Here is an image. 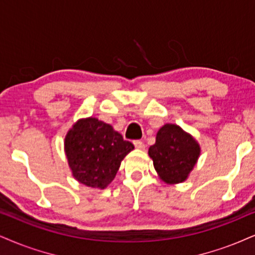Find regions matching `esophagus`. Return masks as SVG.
Here are the masks:
<instances>
[{
	"label": "esophagus",
	"mask_w": 255,
	"mask_h": 255,
	"mask_svg": "<svg viewBox=\"0 0 255 255\" xmlns=\"http://www.w3.org/2000/svg\"><path fill=\"white\" fill-rule=\"evenodd\" d=\"M133 144H134V146L139 150H143L144 147H145V145H144V143L142 142V140H134Z\"/></svg>",
	"instance_id": "1"
}]
</instances>
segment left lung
I'll return each mask as SVG.
<instances>
[{
	"label": "left lung",
	"instance_id": "left-lung-1",
	"mask_svg": "<svg viewBox=\"0 0 255 255\" xmlns=\"http://www.w3.org/2000/svg\"><path fill=\"white\" fill-rule=\"evenodd\" d=\"M200 152L196 139L176 124L163 125L156 134V143L149 147L157 174L168 184L187 180Z\"/></svg>",
	"mask_w": 255,
	"mask_h": 255
}]
</instances>
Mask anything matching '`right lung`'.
Returning a JSON list of instances; mask_svg holds the SVG:
<instances>
[{
	"mask_svg": "<svg viewBox=\"0 0 255 255\" xmlns=\"http://www.w3.org/2000/svg\"><path fill=\"white\" fill-rule=\"evenodd\" d=\"M134 149L110 124L79 119L65 137V153L72 175L80 183L104 189L117 174L124 157Z\"/></svg>",
	"mask_w": 255,
	"mask_h": 255,
	"instance_id": "obj_1",
	"label": "right lung"
}]
</instances>
